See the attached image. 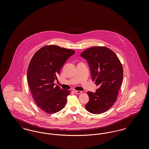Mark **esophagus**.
I'll list each match as a JSON object with an SVG mask.
<instances>
[{
	"mask_svg": "<svg viewBox=\"0 0 149 149\" xmlns=\"http://www.w3.org/2000/svg\"><path fill=\"white\" fill-rule=\"evenodd\" d=\"M75 92L76 94H81L83 92L82 91H75Z\"/></svg>",
	"mask_w": 149,
	"mask_h": 149,
	"instance_id": "34e87169",
	"label": "esophagus"
}]
</instances>
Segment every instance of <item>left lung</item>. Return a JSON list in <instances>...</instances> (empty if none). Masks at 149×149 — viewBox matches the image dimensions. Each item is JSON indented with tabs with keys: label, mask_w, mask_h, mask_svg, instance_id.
Wrapping results in <instances>:
<instances>
[{
	"label": "left lung",
	"mask_w": 149,
	"mask_h": 149,
	"mask_svg": "<svg viewBox=\"0 0 149 149\" xmlns=\"http://www.w3.org/2000/svg\"><path fill=\"white\" fill-rule=\"evenodd\" d=\"M81 56L88 61L92 80L99 86L95 93H87L89 101L85 109L92 113H104L117 99L123 77L122 64L113 51L104 46L88 49Z\"/></svg>",
	"instance_id": "8db88e82"
}]
</instances>
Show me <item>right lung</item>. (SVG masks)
I'll return each mask as SVG.
<instances>
[{"mask_svg": "<svg viewBox=\"0 0 149 149\" xmlns=\"http://www.w3.org/2000/svg\"><path fill=\"white\" fill-rule=\"evenodd\" d=\"M74 50L47 45L38 50L29 64L27 81L32 97L42 111L55 113L66 104L70 91L55 86V80Z\"/></svg>", "mask_w": 149, "mask_h": 149, "instance_id": "add662e5", "label": "right lung"}]
</instances>
